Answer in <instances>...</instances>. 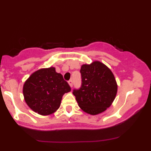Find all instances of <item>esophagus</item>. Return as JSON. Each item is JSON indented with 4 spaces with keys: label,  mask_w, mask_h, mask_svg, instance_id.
<instances>
[{
    "label": "esophagus",
    "mask_w": 151,
    "mask_h": 151,
    "mask_svg": "<svg viewBox=\"0 0 151 151\" xmlns=\"http://www.w3.org/2000/svg\"><path fill=\"white\" fill-rule=\"evenodd\" d=\"M68 83H69V84H70V87H72V86H73V81H72V79H70V80L68 81Z\"/></svg>",
    "instance_id": "esophagus-1"
}]
</instances>
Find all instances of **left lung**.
<instances>
[{"instance_id": "obj_1", "label": "left lung", "mask_w": 151, "mask_h": 151, "mask_svg": "<svg viewBox=\"0 0 151 151\" xmlns=\"http://www.w3.org/2000/svg\"><path fill=\"white\" fill-rule=\"evenodd\" d=\"M81 86L74 89L78 105L91 115L101 114L109 108L117 93V83L110 69L99 61L81 65Z\"/></svg>"}]
</instances>
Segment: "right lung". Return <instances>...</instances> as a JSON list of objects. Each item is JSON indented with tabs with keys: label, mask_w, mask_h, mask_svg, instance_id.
<instances>
[{
	"label": "right lung",
	"mask_w": 151,
	"mask_h": 151,
	"mask_svg": "<svg viewBox=\"0 0 151 151\" xmlns=\"http://www.w3.org/2000/svg\"><path fill=\"white\" fill-rule=\"evenodd\" d=\"M71 88L55 67L43 68L29 77L23 85L25 101L35 112L42 116L50 115L60 108L63 95Z\"/></svg>",
	"instance_id": "right-lung-1"
}]
</instances>
